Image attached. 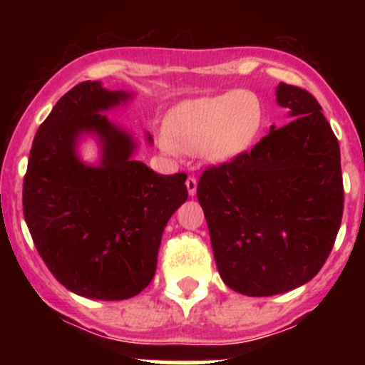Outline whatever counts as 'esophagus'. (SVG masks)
<instances>
[{
	"instance_id": "34e87169",
	"label": "esophagus",
	"mask_w": 365,
	"mask_h": 365,
	"mask_svg": "<svg viewBox=\"0 0 365 365\" xmlns=\"http://www.w3.org/2000/svg\"><path fill=\"white\" fill-rule=\"evenodd\" d=\"M185 185H187V190H189V196H190V197L196 196V190H197V180L194 178V176H189V178H187Z\"/></svg>"
}]
</instances>
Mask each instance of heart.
I'll list each match as a JSON object with an SVG mask.
<instances>
[{
    "label": "heart",
    "instance_id": "1",
    "mask_svg": "<svg viewBox=\"0 0 365 365\" xmlns=\"http://www.w3.org/2000/svg\"><path fill=\"white\" fill-rule=\"evenodd\" d=\"M259 98L247 90H231L176 106L160 132L165 153H197L212 165L237 160L251 150L263 128Z\"/></svg>",
    "mask_w": 365,
    "mask_h": 365
}]
</instances>
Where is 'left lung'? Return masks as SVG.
Wrapping results in <instances>:
<instances>
[{"label": "left lung", "mask_w": 365, "mask_h": 365, "mask_svg": "<svg viewBox=\"0 0 365 365\" xmlns=\"http://www.w3.org/2000/svg\"><path fill=\"white\" fill-rule=\"evenodd\" d=\"M275 101L292 118L197 183L213 257L224 284L272 297L311 281L341 227V152L311 93L279 83Z\"/></svg>", "instance_id": "obj_1"}]
</instances>
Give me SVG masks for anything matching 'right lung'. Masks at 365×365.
<instances>
[{
	"mask_svg": "<svg viewBox=\"0 0 365 365\" xmlns=\"http://www.w3.org/2000/svg\"><path fill=\"white\" fill-rule=\"evenodd\" d=\"M132 98L101 81L73 86L36 130L24 176L36 251L68 292L93 300H125L150 284L165 224L189 196L187 175L135 160L138 139L104 114ZM86 138L99 146L95 163L80 157Z\"/></svg>",
	"mask_w": 365,
	"mask_h": 365,
	"instance_id": "obj_1",
	"label": "right lung"
}]
</instances>
